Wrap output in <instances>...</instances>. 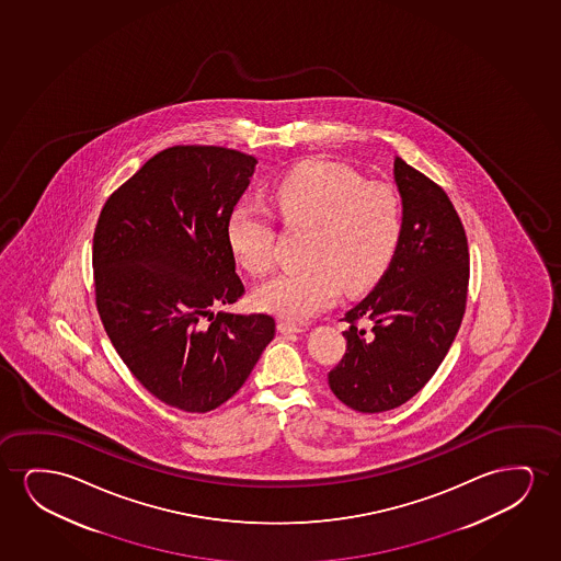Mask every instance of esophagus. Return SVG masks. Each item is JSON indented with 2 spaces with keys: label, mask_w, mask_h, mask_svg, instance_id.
<instances>
[{
  "label": "esophagus",
  "mask_w": 561,
  "mask_h": 561,
  "mask_svg": "<svg viewBox=\"0 0 561 561\" xmlns=\"http://www.w3.org/2000/svg\"><path fill=\"white\" fill-rule=\"evenodd\" d=\"M277 331L284 333V335H291V333H300L302 328H300L299 323L279 322L277 323Z\"/></svg>",
  "instance_id": "obj_1"
}]
</instances>
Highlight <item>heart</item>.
Segmentation results:
<instances>
[{
	"mask_svg": "<svg viewBox=\"0 0 561 561\" xmlns=\"http://www.w3.org/2000/svg\"><path fill=\"white\" fill-rule=\"evenodd\" d=\"M277 218L308 230L297 272L270 279L254 291L256 307L284 320H307L337 299L358 295L381 279L399 253L404 215L394 187L366 182L360 172L331 161L300 162L270 185ZM236 261L253 276L276 262V231L266 215L238 205L226 224Z\"/></svg>",
	"mask_w": 561,
	"mask_h": 561,
	"instance_id": "1",
	"label": "heart"
}]
</instances>
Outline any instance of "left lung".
Wrapping results in <instances>:
<instances>
[{"instance_id":"obj_1","label":"left lung","mask_w":561,"mask_h":561,"mask_svg":"<svg viewBox=\"0 0 561 561\" xmlns=\"http://www.w3.org/2000/svg\"><path fill=\"white\" fill-rule=\"evenodd\" d=\"M394 182L404 231L391 268L346 312L345 356L328 374L343 404L377 414L422 391L445 360L466 312L468 238L445 190L400 157ZM368 319L373 330L362 329Z\"/></svg>"}]
</instances>
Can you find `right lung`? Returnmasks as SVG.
<instances>
[{"mask_svg": "<svg viewBox=\"0 0 561 561\" xmlns=\"http://www.w3.org/2000/svg\"><path fill=\"white\" fill-rule=\"evenodd\" d=\"M254 164L228 147H169L111 193L93 231L111 343L147 391L192 414L231 399L276 333L272 316L213 312L245 293L226 224Z\"/></svg>", "mask_w": 561, "mask_h": 561, "instance_id": "add662e5", "label": "right lung"}]
</instances>
